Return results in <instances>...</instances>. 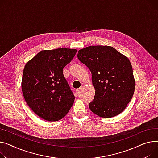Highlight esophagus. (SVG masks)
Segmentation results:
<instances>
[{
	"label": "esophagus",
	"instance_id": "1",
	"mask_svg": "<svg viewBox=\"0 0 158 158\" xmlns=\"http://www.w3.org/2000/svg\"><path fill=\"white\" fill-rule=\"evenodd\" d=\"M81 90V88H79V89H77L76 90V94H78L79 93V92H80V91Z\"/></svg>",
	"mask_w": 158,
	"mask_h": 158
}]
</instances>
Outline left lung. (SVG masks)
I'll return each mask as SVG.
<instances>
[{"instance_id":"obj_1","label":"left lung","mask_w":158,"mask_h":158,"mask_svg":"<svg viewBox=\"0 0 158 158\" xmlns=\"http://www.w3.org/2000/svg\"><path fill=\"white\" fill-rule=\"evenodd\" d=\"M79 60L92 73L95 88L89 104L94 114L103 118L122 113L130 102L135 89L131 64L126 56L109 46H90L78 51Z\"/></svg>"}]
</instances>
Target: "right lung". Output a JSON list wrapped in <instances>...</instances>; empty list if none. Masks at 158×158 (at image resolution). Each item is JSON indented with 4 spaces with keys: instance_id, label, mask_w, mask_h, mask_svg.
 Masks as SVG:
<instances>
[{
    "instance_id": "obj_1",
    "label": "right lung",
    "mask_w": 158,
    "mask_h": 158,
    "mask_svg": "<svg viewBox=\"0 0 158 158\" xmlns=\"http://www.w3.org/2000/svg\"><path fill=\"white\" fill-rule=\"evenodd\" d=\"M76 53V49L64 48L42 50L25 64L22 81L24 99L36 115L47 121L62 119L75 101L62 70Z\"/></svg>"
}]
</instances>
